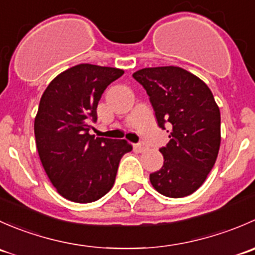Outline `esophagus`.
I'll use <instances>...</instances> for the list:
<instances>
[{
    "label": "esophagus",
    "instance_id": "1",
    "mask_svg": "<svg viewBox=\"0 0 255 255\" xmlns=\"http://www.w3.org/2000/svg\"><path fill=\"white\" fill-rule=\"evenodd\" d=\"M134 149L137 151H139V153H143V151H145L146 149V145H144L143 143H137V144H134Z\"/></svg>",
    "mask_w": 255,
    "mask_h": 255
}]
</instances>
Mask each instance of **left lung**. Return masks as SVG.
Instances as JSON below:
<instances>
[{
    "instance_id": "8db88e82",
    "label": "left lung",
    "mask_w": 255,
    "mask_h": 255,
    "mask_svg": "<svg viewBox=\"0 0 255 255\" xmlns=\"http://www.w3.org/2000/svg\"><path fill=\"white\" fill-rule=\"evenodd\" d=\"M133 78L148 94L159 127L170 129V140L159 149L163 166L149 176L151 185L166 197L189 196L204 184L220 150L221 115L212 92L177 66L145 68Z\"/></svg>"
}]
</instances>
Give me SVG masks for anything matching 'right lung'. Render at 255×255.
I'll use <instances>...</instances> for the list:
<instances>
[{
	"mask_svg": "<svg viewBox=\"0 0 255 255\" xmlns=\"http://www.w3.org/2000/svg\"><path fill=\"white\" fill-rule=\"evenodd\" d=\"M116 68L79 64L59 74L45 89L34 121L35 144L45 173L65 199L89 204L112 189L118 164L132 145L125 139L95 138L91 123Z\"/></svg>",
	"mask_w": 255,
	"mask_h": 255,
	"instance_id": "right-lung-1",
	"label": "right lung"
}]
</instances>
